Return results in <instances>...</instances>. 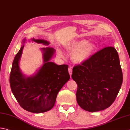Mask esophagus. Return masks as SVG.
<instances>
[{
    "mask_svg": "<svg viewBox=\"0 0 130 130\" xmlns=\"http://www.w3.org/2000/svg\"><path fill=\"white\" fill-rule=\"evenodd\" d=\"M68 71H69V73L70 75L71 76V75H72V68H71V67L69 68Z\"/></svg>",
    "mask_w": 130,
    "mask_h": 130,
    "instance_id": "34e87169",
    "label": "esophagus"
}]
</instances>
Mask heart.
Returning <instances> with one entry per match:
<instances>
[{"instance_id":"obj_1","label":"heart","mask_w":130,"mask_h":130,"mask_svg":"<svg viewBox=\"0 0 130 130\" xmlns=\"http://www.w3.org/2000/svg\"><path fill=\"white\" fill-rule=\"evenodd\" d=\"M65 49L68 51L73 52L72 54L73 60L75 62H83L90 57L94 50L95 46L91 43H87L85 40L79 41H73L65 45ZM57 54L60 57H63L61 51H58Z\"/></svg>"}]
</instances>
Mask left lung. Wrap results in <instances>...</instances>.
<instances>
[{"mask_svg": "<svg viewBox=\"0 0 130 130\" xmlns=\"http://www.w3.org/2000/svg\"><path fill=\"white\" fill-rule=\"evenodd\" d=\"M72 78L77 85V103L83 109L93 112L108 108L115 101L123 81L116 50L105 47L74 66Z\"/></svg>", "mask_w": 130, "mask_h": 130, "instance_id": "left-lung-1", "label": "left lung"}]
</instances>
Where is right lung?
I'll use <instances>...</instances> for the list:
<instances>
[{
    "label": "right lung",
    "mask_w": 130,
    "mask_h": 130,
    "mask_svg": "<svg viewBox=\"0 0 130 130\" xmlns=\"http://www.w3.org/2000/svg\"><path fill=\"white\" fill-rule=\"evenodd\" d=\"M32 41L49 44L44 40ZM24 42V41H23ZM25 45L15 56L10 73L12 92L21 107L34 113H43L54 106L59 91L70 79L68 65H57L50 62L55 52L53 48H43L44 65L34 76L25 77L20 70L19 62Z\"/></svg>",
    "instance_id": "add662e5"
}]
</instances>
